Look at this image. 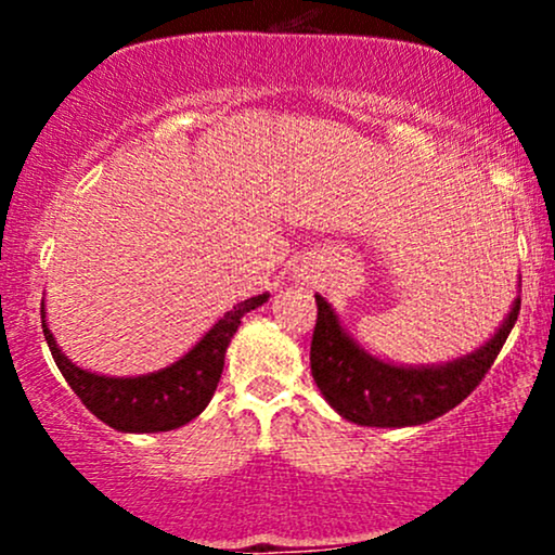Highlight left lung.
<instances>
[{
  "label": "left lung",
  "instance_id": "1",
  "mask_svg": "<svg viewBox=\"0 0 555 555\" xmlns=\"http://www.w3.org/2000/svg\"><path fill=\"white\" fill-rule=\"evenodd\" d=\"M315 302L310 371L323 399L354 425L410 428L446 415L475 391L517 323L521 297L514 299L512 310L482 347L438 365H397L375 358L341 326L326 297L315 295Z\"/></svg>",
  "mask_w": 555,
  "mask_h": 555
}]
</instances>
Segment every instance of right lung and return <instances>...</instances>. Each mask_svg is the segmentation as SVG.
Returning <instances> with one entry per match:
<instances>
[{"mask_svg": "<svg viewBox=\"0 0 555 555\" xmlns=\"http://www.w3.org/2000/svg\"><path fill=\"white\" fill-rule=\"evenodd\" d=\"M269 302V295H258L237 302L197 339L180 360L162 371L145 375H101L75 365L62 352L49 331L47 308L41 299V326L52 358L65 380L78 393L82 404L101 423L119 433H164L195 420L211 401L224 371V354L232 336L237 334L242 315Z\"/></svg>", "mask_w": 555, "mask_h": 555, "instance_id": "add662e5", "label": "right lung"}]
</instances>
